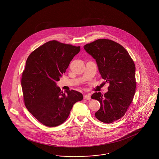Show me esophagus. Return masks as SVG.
Segmentation results:
<instances>
[{
    "instance_id": "1",
    "label": "esophagus",
    "mask_w": 159,
    "mask_h": 159,
    "mask_svg": "<svg viewBox=\"0 0 159 159\" xmlns=\"http://www.w3.org/2000/svg\"><path fill=\"white\" fill-rule=\"evenodd\" d=\"M84 99H85V100H90L91 97H90V96L89 95V94H85V95H84Z\"/></svg>"
}]
</instances>
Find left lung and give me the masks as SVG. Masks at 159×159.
Wrapping results in <instances>:
<instances>
[{"instance_id":"obj_1","label":"left lung","mask_w":159,"mask_h":159,"mask_svg":"<svg viewBox=\"0 0 159 159\" xmlns=\"http://www.w3.org/2000/svg\"><path fill=\"white\" fill-rule=\"evenodd\" d=\"M84 49L96 60L104 82L110 84L104 95L96 92L91 98L101 105L96 117L110 124L125 115L133 100L136 84L135 63L125 48L112 40L99 39L85 45Z\"/></svg>"}]
</instances>
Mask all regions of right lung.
I'll use <instances>...</instances> for the list:
<instances>
[{
  "label": "right lung",
  "instance_id": "obj_1",
  "mask_svg": "<svg viewBox=\"0 0 159 159\" xmlns=\"http://www.w3.org/2000/svg\"><path fill=\"white\" fill-rule=\"evenodd\" d=\"M80 47L50 41L29 55L21 78L27 109L43 125L57 126L68 117L73 106L83 98L75 90L63 93L57 85Z\"/></svg>",
  "mask_w": 159,
  "mask_h": 159
}]
</instances>
